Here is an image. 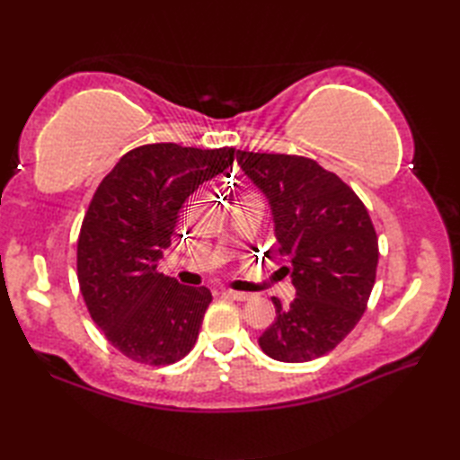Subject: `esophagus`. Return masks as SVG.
Instances as JSON below:
<instances>
[{
	"label": "esophagus",
	"mask_w": 460,
	"mask_h": 460,
	"mask_svg": "<svg viewBox=\"0 0 460 460\" xmlns=\"http://www.w3.org/2000/svg\"><path fill=\"white\" fill-rule=\"evenodd\" d=\"M223 296H227V298H231V300H239V302L251 300V298H252V295H249V292H237V290H231V288L223 290Z\"/></svg>",
	"instance_id": "34e87169"
}]
</instances>
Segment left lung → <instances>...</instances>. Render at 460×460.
I'll return each instance as SVG.
<instances>
[{
	"label": "left lung",
	"instance_id": "obj_1",
	"mask_svg": "<svg viewBox=\"0 0 460 460\" xmlns=\"http://www.w3.org/2000/svg\"><path fill=\"white\" fill-rule=\"evenodd\" d=\"M237 164L269 201L296 298L282 306L259 346L300 364L334 349L359 322L376 282L377 235L366 205L336 173L302 155L237 150Z\"/></svg>",
	"mask_w": 460,
	"mask_h": 460
}]
</instances>
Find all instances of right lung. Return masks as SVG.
I'll list each match as a JSON object with an SVG mask.
<instances>
[{
	"mask_svg": "<svg viewBox=\"0 0 460 460\" xmlns=\"http://www.w3.org/2000/svg\"><path fill=\"white\" fill-rule=\"evenodd\" d=\"M235 148L148 144L124 154L101 181L76 245L84 305L126 358L168 366L188 356L211 302L158 270L185 199L229 168Z\"/></svg>",
	"mask_w": 460,
	"mask_h": 460,
	"instance_id": "obj_1",
	"label": "right lung"
}]
</instances>
